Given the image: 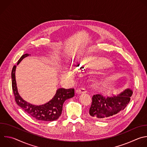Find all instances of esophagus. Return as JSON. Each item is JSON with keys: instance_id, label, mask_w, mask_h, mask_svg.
<instances>
[{"instance_id": "obj_1", "label": "esophagus", "mask_w": 147, "mask_h": 147, "mask_svg": "<svg viewBox=\"0 0 147 147\" xmlns=\"http://www.w3.org/2000/svg\"><path fill=\"white\" fill-rule=\"evenodd\" d=\"M75 93L77 95H80L81 94H84L85 93V91L82 89H77L76 91H75Z\"/></svg>"}]
</instances>
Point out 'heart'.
I'll return each mask as SVG.
<instances>
[{
    "mask_svg": "<svg viewBox=\"0 0 147 147\" xmlns=\"http://www.w3.org/2000/svg\"><path fill=\"white\" fill-rule=\"evenodd\" d=\"M76 67L82 69H102L112 66L111 62L104 58H97L89 55H83L77 58ZM63 77L69 78L71 76L70 72H64Z\"/></svg>",
    "mask_w": 147,
    "mask_h": 147,
    "instance_id": "heart-1",
    "label": "heart"
}]
</instances>
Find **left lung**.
<instances>
[{
	"instance_id": "left-lung-1",
	"label": "left lung",
	"mask_w": 147,
	"mask_h": 147,
	"mask_svg": "<svg viewBox=\"0 0 147 147\" xmlns=\"http://www.w3.org/2000/svg\"><path fill=\"white\" fill-rule=\"evenodd\" d=\"M133 90L124 89L117 95L111 94L106 97L97 94L92 96L89 114L94 119L105 121L120 114L130 100Z\"/></svg>"
}]
</instances>
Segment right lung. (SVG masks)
<instances>
[{"instance_id": "right-lung-1", "label": "right lung", "mask_w": 147, "mask_h": 147, "mask_svg": "<svg viewBox=\"0 0 147 147\" xmlns=\"http://www.w3.org/2000/svg\"><path fill=\"white\" fill-rule=\"evenodd\" d=\"M30 55L26 54L23 55L19 59L17 65L25 58ZM16 66H14L11 71L12 88L15 96V100L17 105L30 117L39 121H53L57 120L61 116L62 111L63 105L65 100L71 98L74 96L73 88H59L57 90L53 99L45 104L36 106L30 104L24 100L20 95L16 80Z\"/></svg>"}]
</instances>
